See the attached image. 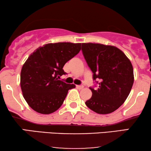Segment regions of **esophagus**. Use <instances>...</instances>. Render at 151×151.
Masks as SVG:
<instances>
[{"label": "esophagus", "mask_w": 151, "mask_h": 151, "mask_svg": "<svg viewBox=\"0 0 151 151\" xmlns=\"http://www.w3.org/2000/svg\"><path fill=\"white\" fill-rule=\"evenodd\" d=\"M76 88H77L78 89L80 90V89H82V88H84V86H81V85H76Z\"/></svg>", "instance_id": "esophagus-1"}]
</instances>
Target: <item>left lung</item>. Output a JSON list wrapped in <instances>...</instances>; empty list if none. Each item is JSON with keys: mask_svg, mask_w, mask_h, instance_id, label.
<instances>
[{"mask_svg": "<svg viewBox=\"0 0 151 151\" xmlns=\"http://www.w3.org/2000/svg\"><path fill=\"white\" fill-rule=\"evenodd\" d=\"M82 50L88 66L99 79L98 88H90L92 96L85 102L91 110L109 114L127 100L133 86V65L124 53L112 45L82 43Z\"/></svg>", "mask_w": 151, "mask_h": 151, "instance_id": "8db88e82", "label": "left lung"}]
</instances>
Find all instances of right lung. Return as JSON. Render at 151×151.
Returning <instances> with one entry per match:
<instances>
[{
  "mask_svg": "<svg viewBox=\"0 0 151 151\" xmlns=\"http://www.w3.org/2000/svg\"><path fill=\"white\" fill-rule=\"evenodd\" d=\"M81 43H48L36 49L22 65L20 87L29 106L41 114H50L62 106L68 91L76 87L58 80L66 73L65 63L77 55Z\"/></svg>",
  "mask_w": 151,
  "mask_h": 151,
  "instance_id": "add662e5",
  "label": "right lung"
}]
</instances>
